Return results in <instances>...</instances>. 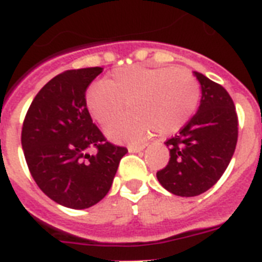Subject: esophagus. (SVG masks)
<instances>
[{
    "mask_svg": "<svg viewBox=\"0 0 262 262\" xmlns=\"http://www.w3.org/2000/svg\"><path fill=\"white\" fill-rule=\"evenodd\" d=\"M147 144L143 143V144H131V146H128V151L129 152H139V151H142L146 147Z\"/></svg>",
    "mask_w": 262,
    "mask_h": 262,
    "instance_id": "1",
    "label": "esophagus"
}]
</instances>
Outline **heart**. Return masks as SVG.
<instances>
[{"label":"heart","mask_w":262,"mask_h":262,"mask_svg":"<svg viewBox=\"0 0 262 262\" xmlns=\"http://www.w3.org/2000/svg\"><path fill=\"white\" fill-rule=\"evenodd\" d=\"M202 88L193 73L174 67L129 66L115 69L85 95L91 116L107 124L133 107L129 115L108 124L114 140H139L157 129L161 135L177 133L200 104Z\"/></svg>","instance_id":"1"}]
</instances>
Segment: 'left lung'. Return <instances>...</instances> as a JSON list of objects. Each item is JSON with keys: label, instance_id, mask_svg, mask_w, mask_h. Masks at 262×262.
<instances>
[{"label": "left lung", "instance_id": "left-lung-1", "mask_svg": "<svg viewBox=\"0 0 262 262\" xmlns=\"http://www.w3.org/2000/svg\"><path fill=\"white\" fill-rule=\"evenodd\" d=\"M194 75L202 88L198 112L166 140L170 161L157 172L159 183L179 196L213 187L230 163L238 138V118L228 91L202 73Z\"/></svg>", "mask_w": 262, "mask_h": 262}]
</instances>
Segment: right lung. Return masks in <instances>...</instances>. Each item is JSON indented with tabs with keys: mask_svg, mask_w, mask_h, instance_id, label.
Segmentation results:
<instances>
[{
	"mask_svg": "<svg viewBox=\"0 0 262 262\" xmlns=\"http://www.w3.org/2000/svg\"><path fill=\"white\" fill-rule=\"evenodd\" d=\"M100 67L60 73L32 101L21 144L42 193L71 209H87L107 195L126 147L110 143L92 122L85 92ZM94 148V156L86 151Z\"/></svg>",
	"mask_w": 262,
	"mask_h": 262,
	"instance_id": "1",
	"label": "right lung"
}]
</instances>
